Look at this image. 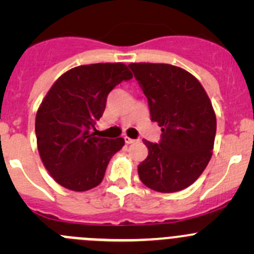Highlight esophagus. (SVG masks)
I'll list each match as a JSON object with an SVG mask.
<instances>
[{"mask_svg":"<svg viewBox=\"0 0 254 254\" xmlns=\"http://www.w3.org/2000/svg\"><path fill=\"white\" fill-rule=\"evenodd\" d=\"M124 140H125V142H127V143H135V142L137 141V140L130 139V137H127V136H125V137H124Z\"/></svg>","mask_w":254,"mask_h":254,"instance_id":"obj_1","label":"esophagus"}]
</instances>
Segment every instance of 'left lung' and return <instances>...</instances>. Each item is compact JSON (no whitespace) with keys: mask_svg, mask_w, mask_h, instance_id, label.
<instances>
[{"mask_svg":"<svg viewBox=\"0 0 254 254\" xmlns=\"http://www.w3.org/2000/svg\"><path fill=\"white\" fill-rule=\"evenodd\" d=\"M161 141L143 140L147 157L137 166L141 182L160 193L193 184L212 156L216 115L205 89L190 72L168 64L132 63Z\"/></svg>","mask_w":254,"mask_h":254,"instance_id":"left-lung-1","label":"left lung"}]
</instances>
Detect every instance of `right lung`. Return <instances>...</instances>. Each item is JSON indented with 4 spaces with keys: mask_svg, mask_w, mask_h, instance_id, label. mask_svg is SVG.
<instances>
[{
    "mask_svg": "<svg viewBox=\"0 0 254 254\" xmlns=\"http://www.w3.org/2000/svg\"><path fill=\"white\" fill-rule=\"evenodd\" d=\"M131 77L123 63L91 64L66 71L49 89L35 117V135L43 165L61 187L86 191L103 181L125 141L96 136L94 125L109 92Z\"/></svg>",
    "mask_w": 254,
    "mask_h": 254,
    "instance_id": "add662e5",
    "label": "right lung"
}]
</instances>
